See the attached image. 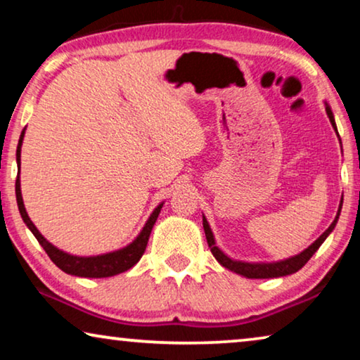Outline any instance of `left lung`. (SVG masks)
<instances>
[{
  "label": "left lung",
  "instance_id": "8db88e82",
  "mask_svg": "<svg viewBox=\"0 0 360 360\" xmlns=\"http://www.w3.org/2000/svg\"><path fill=\"white\" fill-rule=\"evenodd\" d=\"M326 112L329 116V121H331L334 129H336V122H334L331 108L326 106ZM341 208H342V201H341V206H339L336 219L333 221L331 226H329V228L324 231V233L319 236V238L314 240V243L309 245L307 250H303L302 254L295 255V257H292V259L282 260V262H275V264H248V262H238V260H231L228 255H224L218 248H216L213 233H211L210 224H208V221L205 219V216H203V228H205L206 240H208V245L211 249V254L214 255V259L218 260V262L223 265V267L233 270V272L239 274V275H244V277H248V278H275V277H283V275H290V274L298 272V270L302 269L303 265L313 257V254L316 252V250L319 249V245L324 243V239L328 238L329 233H331V231L334 229V226H336L339 213H341Z\"/></svg>",
  "mask_w": 360,
  "mask_h": 360
}]
</instances>
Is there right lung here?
Here are the masks:
<instances>
[{"label":"right lung","mask_w":360,"mask_h":360,"mask_svg":"<svg viewBox=\"0 0 360 360\" xmlns=\"http://www.w3.org/2000/svg\"><path fill=\"white\" fill-rule=\"evenodd\" d=\"M22 137H24V131L21 132V139H19L18 150H16L18 164H21ZM16 200H18L19 213H21L24 223H26L27 228L32 231V234L36 236L39 244L42 245L49 257H51L52 262L56 264L58 269L63 270L65 274L77 275V277H90V278L112 277V275L126 272V270H129L132 265L139 262V259L142 257V254H144V250L147 248V240H149L150 231H152V228H154L157 216H159L160 208H162V205L157 206L154 213L150 214L149 221L146 223L144 229L141 231V234L137 236V239L134 240V243L127 245V248L121 249V250H116V252H110V254H105V255H96V257H75V255L65 254V252H62V250H58L57 248H53V245L49 243V240L44 239V236L39 233L36 226L32 224V221L29 219V216L26 213V208H24V203H22L21 185H19V174H18V179H16Z\"/></svg>","instance_id":"right-lung-1"}]
</instances>
